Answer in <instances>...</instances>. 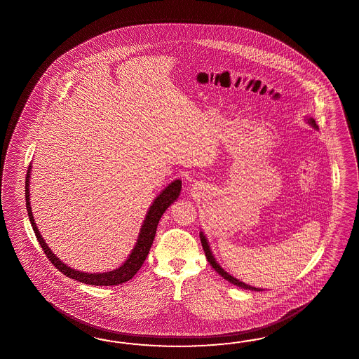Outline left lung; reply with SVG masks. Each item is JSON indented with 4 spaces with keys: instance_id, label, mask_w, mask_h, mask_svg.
I'll list each match as a JSON object with an SVG mask.
<instances>
[{
    "instance_id": "8db88e82",
    "label": "left lung",
    "mask_w": 359,
    "mask_h": 359,
    "mask_svg": "<svg viewBox=\"0 0 359 359\" xmlns=\"http://www.w3.org/2000/svg\"><path fill=\"white\" fill-rule=\"evenodd\" d=\"M313 128L317 129V125H316V121L313 118H311V120L308 121ZM200 238H201V245H203V249H204V252H205V257H207L208 262L210 263V266L216 270V271L224 278V279H226L228 282L233 283V284H236V285H238L241 288H245V290H251V291H262V290H258V288H255V287H251L249 284H246V283L239 282L238 279H236V278H233L231 275H229L228 272L225 271L219 264H218L216 259H215V257L212 255V251L209 249V245H208L207 238H205V236L203 234V231L200 233Z\"/></svg>"
}]
</instances>
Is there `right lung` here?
Masks as SVG:
<instances>
[{
  "mask_svg": "<svg viewBox=\"0 0 359 359\" xmlns=\"http://www.w3.org/2000/svg\"><path fill=\"white\" fill-rule=\"evenodd\" d=\"M30 170H32V165H29L27 174H26V184H25L26 208H27V215L30 218L35 237L38 239L42 250L44 251L48 261L51 262L59 271L65 273V276H68L71 279H75L77 282L92 284V285H117V284H122V283L130 280L131 278L141 269L143 262H144L149 251H150L152 241L155 238V233H156L159 219L163 216L165 209L170 207L177 198V196L180 194V189H182V182L175 180L164 189L161 195L155 198V201L152 203L150 210L147 212V216L144 218V222L142 225L141 233H140L138 239H137V245L131 251L130 257L128 258V261L125 262L120 269L110 272H104V273H87V272L72 270L71 267H68V266H65V263H62V261H59V258L55 257V254H53V251L48 249V246L46 245L42 236L39 234L38 228L34 222L33 212H32V207H30V197H29Z\"/></svg>",
  "mask_w": 359,
  "mask_h": 359,
  "instance_id": "add662e5",
  "label": "right lung"
}]
</instances>
